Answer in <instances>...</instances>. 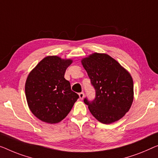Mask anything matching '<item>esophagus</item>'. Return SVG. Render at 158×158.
I'll use <instances>...</instances> for the list:
<instances>
[{
    "label": "esophagus",
    "mask_w": 158,
    "mask_h": 158,
    "mask_svg": "<svg viewBox=\"0 0 158 158\" xmlns=\"http://www.w3.org/2000/svg\"><path fill=\"white\" fill-rule=\"evenodd\" d=\"M79 98H81V99H83L84 97V92H80L79 94Z\"/></svg>",
    "instance_id": "1"
}]
</instances>
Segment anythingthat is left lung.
I'll return each mask as SVG.
<instances>
[{
  "label": "left lung",
  "mask_w": 158,
  "mask_h": 158,
  "mask_svg": "<svg viewBox=\"0 0 158 158\" xmlns=\"http://www.w3.org/2000/svg\"><path fill=\"white\" fill-rule=\"evenodd\" d=\"M81 63L95 89L93 100L87 97L84 99L91 114L105 124L121 118L133 101V82L130 74L106 54L94 53Z\"/></svg>",
  "instance_id": "obj_1"
}]
</instances>
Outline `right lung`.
I'll use <instances>...</instances> for the list:
<instances>
[{"mask_svg": "<svg viewBox=\"0 0 158 158\" xmlns=\"http://www.w3.org/2000/svg\"><path fill=\"white\" fill-rule=\"evenodd\" d=\"M72 62L56 56H47L28 75L25 83L27 104L41 121L49 123L61 121L79 98L64 79L66 69Z\"/></svg>", "mask_w": 158, "mask_h": 158, "instance_id": "obj_1", "label": "right lung"}]
</instances>
